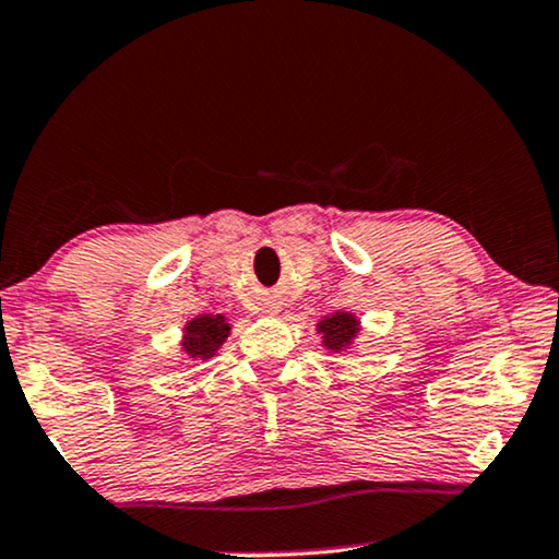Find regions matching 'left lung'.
I'll return each mask as SVG.
<instances>
[{
    "mask_svg": "<svg viewBox=\"0 0 559 559\" xmlns=\"http://www.w3.org/2000/svg\"><path fill=\"white\" fill-rule=\"evenodd\" d=\"M358 320L350 312H335L317 324V332H322L324 348L332 353H341L356 341L358 335Z\"/></svg>",
    "mask_w": 559,
    "mask_h": 559,
    "instance_id": "obj_1",
    "label": "left lung"
}]
</instances>
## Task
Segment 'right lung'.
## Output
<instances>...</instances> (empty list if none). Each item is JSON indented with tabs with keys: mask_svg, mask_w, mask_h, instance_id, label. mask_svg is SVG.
Masks as SVG:
<instances>
[{
	"mask_svg": "<svg viewBox=\"0 0 559 559\" xmlns=\"http://www.w3.org/2000/svg\"><path fill=\"white\" fill-rule=\"evenodd\" d=\"M229 322L224 314H201L186 324V337H182V350L188 358H206L214 356L218 345L229 337Z\"/></svg>",
	"mask_w": 559,
	"mask_h": 559,
	"instance_id": "1",
	"label": "right lung"
}]
</instances>
